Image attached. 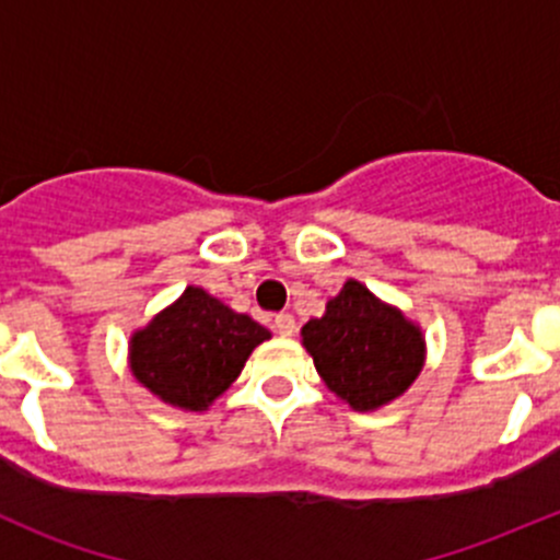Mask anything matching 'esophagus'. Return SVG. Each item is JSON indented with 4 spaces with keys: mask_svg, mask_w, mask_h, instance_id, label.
I'll return each instance as SVG.
<instances>
[{
    "mask_svg": "<svg viewBox=\"0 0 560 560\" xmlns=\"http://www.w3.org/2000/svg\"><path fill=\"white\" fill-rule=\"evenodd\" d=\"M273 330L279 332V336H284V338H290L292 332H295V316L292 314H276V319H273Z\"/></svg>",
    "mask_w": 560,
    "mask_h": 560,
    "instance_id": "34e87169",
    "label": "esophagus"
}]
</instances>
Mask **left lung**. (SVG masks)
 <instances>
[{
  "instance_id": "left-lung-1",
  "label": "left lung",
  "mask_w": 560,
  "mask_h": 560,
  "mask_svg": "<svg viewBox=\"0 0 560 560\" xmlns=\"http://www.w3.org/2000/svg\"><path fill=\"white\" fill-rule=\"evenodd\" d=\"M327 389L354 411H374L411 387L425 363V338L415 322L349 279L319 319L301 330Z\"/></svg>"
}]
</instances>
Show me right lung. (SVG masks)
<instances>
[{"instance_id": "add662e5", "label": "right lung", "mask_w": 560, "mask_h": 560, "mask_svg": "<svg viewBox=\"0 0 560 560\" xmlns=\"http://www.w3.org/2000/svg\"><path fill=\"white\" fill-rule=\"evenodd\" d=\"M252 316L233 312L200 287L160 312L129 338L135 380L165 404L206 411L244 371L254 347L268 341Z\"/></svg>"}]
</instances>
